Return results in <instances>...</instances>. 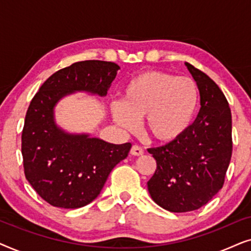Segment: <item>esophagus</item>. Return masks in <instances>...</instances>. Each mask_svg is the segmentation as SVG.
<instances>
[{"instance_id":"esophagus-1","label":"esophagus","mask_w":251,"mask_h":251,"mask_svg":"<svg viewBox=\"0 0 251 251\" xmlns=\"http://www.w3.org/2000/svg\"><path fill=\"white\" fill-rule=\"evenodd\" d=\"M130 154H131V155H135V156L143 155L144 150L140 146H138V145H133L131 147V150H130Z\"/></svg>"}]
</instances>
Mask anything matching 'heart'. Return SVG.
<instances>
[{"label":"heart","mask_w":251,"mask_h":251,"mask_svg":"<svg viewBox=\"0 0 251 251\" xmlns=\"http://www.w3.org/2000/svg\"><path fill=\"white\" fill-rule=\"evenodd\" d=\"M200 106L197 82L164 71H145L125 85L122 104L112 107L113 119L133 131L144 119V131L160 144L177 142L193 123Z\"/></svg>","instance_id":"b5f03b06"}]
</instances>
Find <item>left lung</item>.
Returning a JSON list of instances; mask_svg holds the SVG:
<instances>
[{"label":"left lung","mask_w":251,"mask_h":251,"mask_svg":"<svg viewBox=\"0 0 251 251\" xmlns=\"http://www.w3.org/2000/svg\"><path fill=\"white\" fill-rule=\"evenodd\" d=\"M200 90V112L175 143L149 149L156 170L147 181L153 201L171 212L207 204L224 185L232 156V114L217 84L185 63Z\"/></svg>","instance_id":"1"}]
</instances>
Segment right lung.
<instances>
[{"label": "right lung", "instance_id": "add662e5", "mask_svg": "<svg viewBox=\"0 0 251 251\" xmlns=\"http://www.w3.org/2000/svg\"><path fill=\"white\" fill-rule=\"evenodd\" d=\"M120 70L111 61L84 60L51 75L27 109L22 135L24 171L36 193L53 207H84L100 193L131 144L115 145L88 133H68L54 122V106L76 91L107 95Z\"/></svg>", "mask_w": 251, "mask_h": 251}]
</instances>
